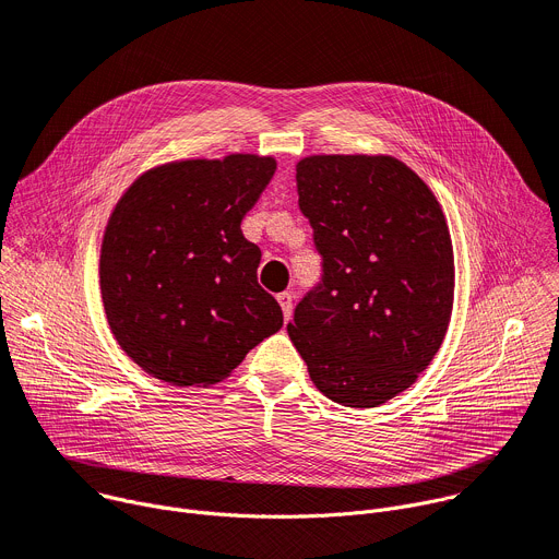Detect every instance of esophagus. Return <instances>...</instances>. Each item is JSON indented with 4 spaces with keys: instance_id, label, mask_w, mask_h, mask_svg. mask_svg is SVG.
I'll return each mask as SVG.
<instances>
[{
    "instance_id": "esophagus-1",
    "label": "esophagus",
    "mask_w": 559,
    "mask_h": 559,
    "mask_svg": "<svg viewBox=\"0 0 559 559\" xmlns=\"http://www.w3.org/2000/svg\"><path fill=\"white\" fill-rule=\"evenodd\" d=\"M278 302H281V310H283L285 321H289L292 319V294H287V292L278 294Z\"/></svg>"
}]
</instances>
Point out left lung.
I'll use <instances>...</instances> for the list:
<instances>
[{"label": "left lung", "instance_id": "8db88e82", "mask_svg": "<svg viewBox=\"0 0 559 559\" xmlns=\"http://www.w3.org/2000/svg\"><path fill=\"white\" fill-rule=\"evenodd\" d=\"M296 185L323 276L287 334L328 399L377 408L408 390L443 343L454 300L445 216L392 156H308Z\"/></svg>", "mask_w": 559, "mask_h": 559}]
</instances>
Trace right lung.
<instances>
[{"label":"right lung","instance_id":"1","mask_svg":"<svg viewBox=\"0 0 559 559\" xmlns=\"http://www.w3.org/2000/svg\"><path fill=\"white\" fill-rule=\"evenodd\" d=\"M276 171L272 156L174 160L138 176L114 207L99 289L109 328L144 372L212 385L283 328L257 278L259 245L240 231Z\"/></svg>","mask_w":559,"mask_h":559}]
</instances>
